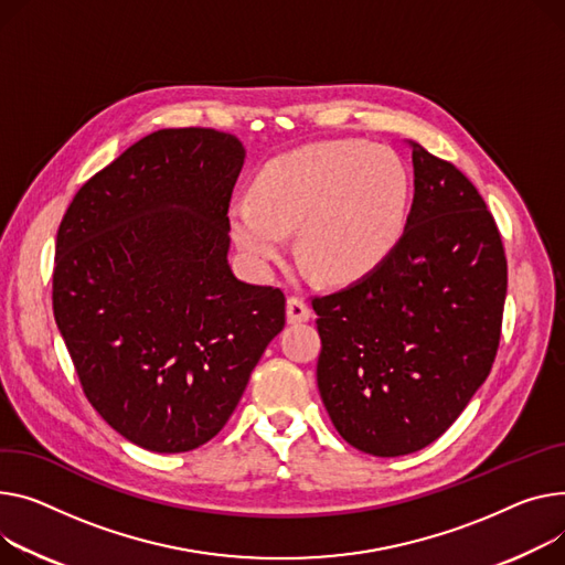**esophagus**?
<instances>
[{"label":"esophagus","instance_id":"obj_1","mask_svg":"<svg viewBox=\"0 0 565 565\" xmlns=\"http://www.w3.org/2000/svg\"><path fill=\"white\" fill-rule=\"evenodd\" d=\"M286 318H288L290 324L307 322V320L311 318V309H309V305L305 302V299L288 297V302H286Z\"/></svg>","mask_w":565,"mask_h":565}]
</instances>
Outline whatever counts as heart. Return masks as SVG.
Segmentation results:
<instances>
[{
  "label": "heart",
  "instance_id": "1",
  "mask_svg": "<svg viewBox=\"0 0 565 565\" xmlns=\"http://www.w3.org/2000/svg\"><path fill=\"white\" fill-rule=\"evenodd\" d=\"M254 200L230 209L243 256L268 270L299 230V258L327 284L367 277L397 247L408 217L411 179L391 147L356 138L322 140L273 159Z\"/></svg>",
  "mask_w": 565,
  "mask_h": 565
}]
</instances>
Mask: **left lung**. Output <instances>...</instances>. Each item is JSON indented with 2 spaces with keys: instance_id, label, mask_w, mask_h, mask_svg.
<instances>
[{
  "instance_id": "1",
  "label": "left lung",
  "mask_w": 565,
  "mask_h": 565,
  "mask_svg": "<svg viewBox=\"0 0 565 565\" xmlns=\"http://www.w3.org/2000/svg\"><path fill=\"white\" fill-rule=\"evenodd\" d=\"M406 230L382 266L313 297L318 391L333 427L372 457L447 431L493 367L507 297L498 224L470 179L418 142Z\"/></svg>"
}]
</instances>
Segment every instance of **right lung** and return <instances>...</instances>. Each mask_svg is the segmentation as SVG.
<instances>
[{
    "instance_id": "obj_1",
    "label": "right lung",
    "mask_w": 565,
    "mask_h": 565,
    "mask_svg": "<svg viewBox=\"0 0 565 565\" xmlns=\"http://www.w3.org/2000/svg\"><path fill=\"white\" fill-rule=\"evenodd\" d=\"M243 163L232 134L161 129L90 177L61 220L58 331L88 402L149 452H188L227 425L286 322L284 292L227 260Z\"/></svg>"
}]
</instances>
